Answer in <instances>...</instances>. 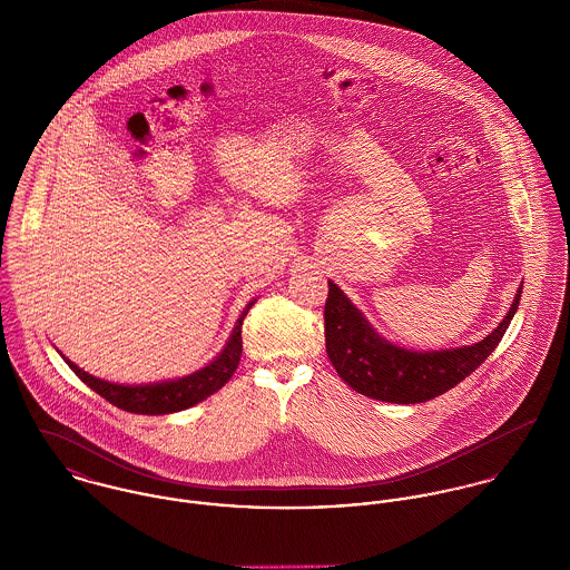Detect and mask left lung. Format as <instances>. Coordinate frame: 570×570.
Listing matches in <instances>:
<instances>
[{"mask_svg":"<svg viewBox=\"0 0 570 570\" xmlns=\"http://www.w3.org/2000/svg\"><path fill=\"white\" fill-rule=\"evenodd\" d=\"M520 294L522 285L507 316L481 342L441 351H412L386 340L328 281L326 355L355 393L389 404H421L454 389L488 360L518 312Z\"/></svg>","mask_w":570,"mask_h":570,"instance_id":"8db88e82","label":"left lung"}]
</instances>
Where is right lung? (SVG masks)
Instances as JSON below:
<instances>
[{"instance_id": "add662e5", "label": "right lung", "mask_w": 570, "mask_h": 570, "mask_svg": "<svg viewBox=\"0 0 570 570\" xmlns=\"http://www.w3.org/2000/svg\"><path fill=\"white\" fill-rule=\"evenodd\" d=\"M254 303H256V298L245 305L226 346L222 348V353H217L204 368H199L190 375H184V377L151 382V384H116V382H107V380L89 375L87 371L79 368L72 360H68L63 353H61V357L94 393H98L100 397H105L109 404H114L120 410L136 412V414L179 412V410L195 406V404L204 402L206 397L215 395L235 375L239 360H242V351H244L242 325H244V318Z\"/></svg>"}]
</instances>
